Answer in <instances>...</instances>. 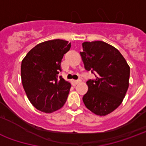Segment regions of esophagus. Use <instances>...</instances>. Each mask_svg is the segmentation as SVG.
I'll list each match as a JSON object with an SVG mask.
<instances>
[{
  "mask_svg": "<svg viewBox=\"0 0 146 146\" xmlns=\"http://www.w3.org/2000/svg\"><path fill=\"white\" fill-rule=\"evenodd\" d=\"M80 80H73V81H72V84H73V85H76L78 83H80Z\"/></svg>",
  "mask_w": 146,
  "mask_h": 146,
  "instance_id": "obj_1",
  "label": "esophagus"
}]
</instances>
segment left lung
Listing matches in <instances>:
<instances>
[{
  "label": "left lung",
  "instance_id": "left-lung-1",
  "mask_svg": "<svg viewBox=\"0 0 146 146\" xmlns=\"http://www.w3.org/2000/svg\"><path fill=\"white\" fill-rule=\"evenodd\" d=\"M80 52L84 68L95 73L87 81L83 97L85 106L98 116H106L122 103L129 87L130 67L116 48L103 41L84 42Z\"/></svg>",
  "mask_w": 146,
  "mask_h": 146
}]
</instances>
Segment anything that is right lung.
<instances>
[{"label":"right lung","mask_w":146,"mask_h":146,"mask_svg":"<svg viewBox=\"0 0 146 146\" xmlns=\"http://www.w3.org/2000/svg\"><path fill=\"white\" fill-rule=\"evenodd\" d=\"M70 47V43L60 39L42 42L22 61L23 88L32 105L41 112L53 113L66 102L71 84L58 76L63 55Z\"/></svg>","instance_id":"1"}]
</instances>
